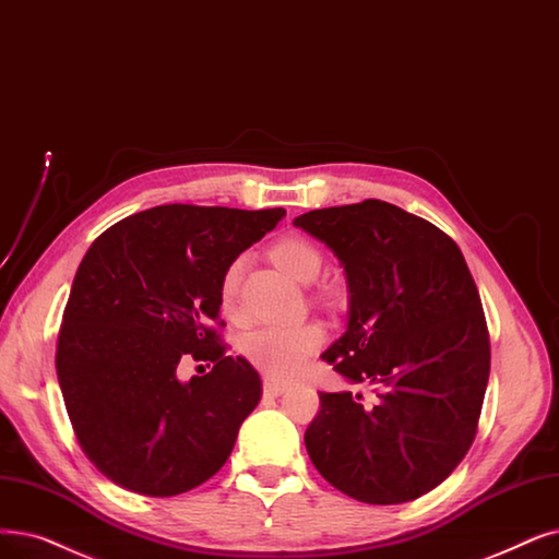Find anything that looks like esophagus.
I'll list each match as a JSON object with an SVG mask.
<instances>
[{
  "mask_svg": "<svg viewBox=\"0 0 559 559\" xmlns=\"http://www.w3.org/2000/svg\"><path fill=\"white\" fill-rule=\"evenodd\" d=\"M262 388H264L266 395L278 397V395H283L287 391V383H281V381H274V379H264Z\"/></svg>",
  "mask_w": 559,
  "mask_h": 559,
  "instance_id": "obj_1",
  "label": "esophagus"
}]
</instances>
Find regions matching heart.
<instances>
[{"instance_id":"b5f03b06","label":"heart","mask_w":559,"mask_h":559,"mask_svg":"<svg viewBox=\"0 0 559 559\" xmlns=\"http://www.w3.org/2000/svg\"><path fill=\"white\" fill-rule=\"evenodd\" d=\"M270 255L285 274L301 283L312 281L322 266V255L318 247L301 235H285L276 239L270 249ZM239 274L241 260H235L228 264V270L222 276L219 301L228 318H237L239 314ZM324 326L318 322H304L295 326H262L247 333L239 349L253 368H258L266 377L285 381L297 377L306 368V362L324 345Z\"/></svg>"}]
</instances>
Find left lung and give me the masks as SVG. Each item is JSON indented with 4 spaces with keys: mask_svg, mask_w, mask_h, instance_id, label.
<instances>
[{
    "mask_svg": "<svg viewBox=\"0 0 559 559\" xmlns=\"http://www.w3.org/2000/svg\"><path fill=\"white\" fill-rule=\"evenodd\" d=\"M295 226L335 253L349 322L322 354L360 393H320L308 456L337 491L370 504L431 491L473 445L491 345L477 285L459 247L433 224L368 199L306 212Z\"/></svg>",
    "mask_w": 559,
    "mask_h": 559,
    "instance_id": "8db88e82",
    "label": "left lung"
}]
</instances>
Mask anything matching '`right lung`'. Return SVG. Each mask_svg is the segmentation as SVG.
Here are the masks:
<instances>
[{"label": "right lung", "mask_w": 559, "mask_h": 559, "mask_svg": "<svg viewBox=\"0 0 559 559\" xmlns=\"http://www.w3.org/2000/svg\"><path fill=\"white\" fill-rule=\"evenodd\" d=\"M283 216V207L157 205L86 251L63 310L57 377L84 454L118 487L168 498L226 464L262 383L212 326H224L219 285ZM187 357L213 370L180 382Z\"/></svg>", "instance_id": "obj_1"}]
</instances>
